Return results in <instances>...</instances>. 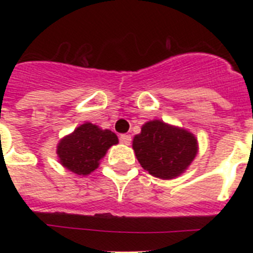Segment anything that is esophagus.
Returning <instances> with one entry per match:
<instances>
[{
    "mask_svg": "<svg viewBox=\"0 0 253 253\" xmlns=\"http://www.w3.org/2000/svg\"><path fill=\"white\" fill-rule=\"evenodd\" d=\"M120 142L124 143V144H130L131 137L129 134H122V135H120Z\"/></svg>",
    "mask_w": 253,
    "mask_h": 253,
    "instance_id": "obj_1",
    "label": "esophagus"
}]
</instances>
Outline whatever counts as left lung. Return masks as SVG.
I'll use <instances>...</instances> for the list:
<instances>
[{
	"instance_id": "8db88e82",
	"label": "left lung",
	"mask_w": 253,
	"mask_h": 253,
	"mask_svg": "<svg viewBox=\"0 0 253 253\" xmlns=\"http://www.w3.org/2000/svg\"><path fill=\"white\" fill-rule=\"evenodd\" d=\"M133 149L143 169L154 177L169 180L181 175L193 162L198 142L190 131L152 120L134 137Z\"/></svg>"
}]
</instances>
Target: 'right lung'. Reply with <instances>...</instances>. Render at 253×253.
Instances as JSON below:
<instances>
[{
	"label": "right lung",
	"instance_id": "1",
	"mask_svg": "<svg viewBox=\"0 0 253 253\" xmlns=\"http://www.w3.org/2000/svg\"><path fill=\"white\" fill-rule=\"evenodd\" d=\"M118 143L116 134L102 130L91 123L82 124L58 144L60 163L78 175H88L99 166V161L111 146Z\"/></svg>",
	"mask_w": 253,
	"mask_h": 253
}]
</instances>
